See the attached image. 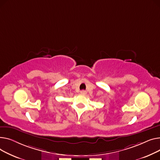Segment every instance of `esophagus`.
Listing matches in <instances>:
<instances>
[{
    "mask_svg": "<svg viewBox=\"0 0 160 160\" xmlns=\"http://www.w3.org/2000/svg\"><path fill=\"white\" fill-rule=\"evenodd\" d=\"M87 93V92L86 90H82L81 91V94H82V95H86Z\"/></svg>",
    "mask_w": 160,
    "mask_h": 160,
    "instance_id": "obj_1",
    "label": "esophagus"
}]
</instances>
